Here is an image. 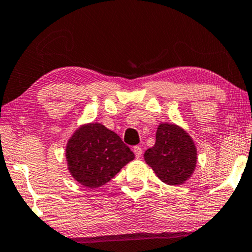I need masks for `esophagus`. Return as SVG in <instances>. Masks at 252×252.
Returning <instances> with one entry per match:
<instances>
[{
    "label": "esophagus",
    "mask_w": 252,
    "mask_h": 252,
    "mask_svg": "<svg viewBox=\"0 0 252 252\" xmlns=\"http://www.w3.org/2000/svg\"><path fill=\"white\" fill-rule=\"evenodd\" d=\"M133 152H134V154H135V157L138 158H141V155H142V150H141V147L140 146H134V148H133Z\"/></svg>",
    "instance_id": "34e87169"
}]
</instances>
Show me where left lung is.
Returning a JSON list of instances; mask_svg holds the SVG:
<instances>
[{"instance_id":"1","label":"left lung","mask_w":252,"mask_h":252,"mask_svg":"<svg viewBox=\"0 0 252 252\" xmlns=\"http://www.w3.org/2000/svg\"><path fill=\"white\" fill-rule=\"evenodd\" d=\"M157 141L145 152L144 158L157 176L167 185H182L190 178L196 166V147L181 127L160 124Z\"/></svg>"}]
</instances>
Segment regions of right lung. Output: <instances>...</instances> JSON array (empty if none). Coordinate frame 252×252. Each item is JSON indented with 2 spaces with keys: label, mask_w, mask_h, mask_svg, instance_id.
I'll use <instances>...</instances> for the list:
<instances>
[{
  "label": "right lung",
  "mask_w": 252,
  "mask_h": 252,
  "mask_svg": "<svg viewBox=\"0 0 252 252\" xmlns=\"http://www.w3.org/2000/svg\"><path fill=\"white\" fill-rule=\"evenodd\" d=\"M134 159L120 136L98 123L80 126L66 145L72 178L88 188H98Z\"/></svg>",
  "instance_id": "1"
}]
</instances>
